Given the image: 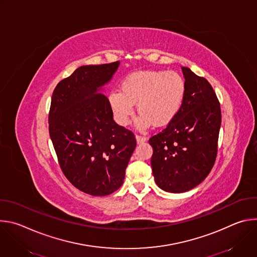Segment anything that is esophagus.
Returning <instances> with one entry per match:
<instances>
[{"label": "esophagus", "instance_id": "1", "mask_svg": "<svg viewBox=\"0 0 257 257\" xmlns=\"http://www.w3.org/2000/svg\"><path fill=\"white\" fill-rule=\"evenodd\" d=\"M148 140V138H146L145 136H141V135H136V141L137 143H141V142H144Z\"/></svg>", "mask_w": 257, "mask_h": 257}]
</instances>
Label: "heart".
I'll use <instances>...</instances> for the list:
<instances>
[{"label": "heart", "mask_w": 257, "mask_h": 257, "mask_svg": "<svg viewBox=\"0 0 257 257\" xmlns=\"http://www.w3.org/2000/svg\"><path fill=\"white\" fill-rule=\"evenodd\" d=\"M186 95V83L177 72L162 70L139 71L126 76L120 90L108 94L116 122L127 126L134 115V104L140 114L135 126L145 130L153 124L158 127L171 123L179 114Z\"/></svg>", "instance_id": "b5f03b06"}]
</instances>
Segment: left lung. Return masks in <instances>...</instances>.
Here are the masks:
<instances>
[{"instance_id":"8db88e82","label":"left lung","mask_w":257,"mask_h":257,"mask_svg":"<svg viewBox=\"0 0 257 257\" xmlns=\"http://www.w3.org/2000/svg\"><path fill=\"white\" fill-rule=\"evenodd\" d=\"M184 102L176 118L150 139L157 185L171 193L186 192L206 178L215 162L222 115L209 84L187 67Z\"/></svg>"}]
</instances>
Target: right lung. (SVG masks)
Returning a JSON list of instances; mask_svg holds the SVG:
<instances>
[{
	"mask_svg": "<svg viewBox=\"0 0 257 257\" xmlns=\"http://www.w3.org/2000/svg\"><path fill=\"white\" fill-rule=\"evenodd\" d=\"M120 62L77 68L56 86L49 131L60 167L79 190L104 196L118 190L135 150L134 134L113 119L102 86Z\"/></svg>",
	"mask_w": 257,
	"mask_h": 257,
	"instance_id": "add662e5",
	"label": "right lung"
}]
</instances>
